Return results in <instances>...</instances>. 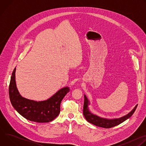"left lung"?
<instances>
[{"mask_svg":"<svg viewBox=\"0 0 146 146\" xmlns=\"http://www.w3.org/2000/svg\"><path fill=\"white\" fill-rule=\"evenodd\" d=\"M88 105H90V102L88 101L86 95H84V106H83V114L85 117L86 119L88 122L91 123L95 125L104 128H110L114 127L115 126L118 125L121 123L123 122V121L129 118L132 116V115L135 111L137 105H136L134 109L128 114L122 117L119 118H114V119H106L101 118L91 113L89 109H88Z\"/></svg>","mask_w":146,"mask_h":146,"instance_id":"1","label":"left lung"}]
</instances>
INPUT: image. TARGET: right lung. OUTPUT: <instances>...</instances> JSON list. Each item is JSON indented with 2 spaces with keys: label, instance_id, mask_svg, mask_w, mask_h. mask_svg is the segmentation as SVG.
Returning a JSON list of instances; mask_svg holds the SVG:
<instances>
[{
  "label": "right lung",
  "instance_id": "1",
  "mask_svg": "<svg viewBox=\"0 0 146 146\" xmlns=\"http://www.w3.org/2000/svg\"><path fill=\"white\" fill-rule=\"evenodd\" d=\"M15 68L12 73L9 85V97L13 108L23 117L36 122H49L59 114L62 100L69 88L66 87L59 90L52 97L44 101L36 102L29 100L21 95L16 87Z\"/></svg>",
  "mask_w": 146,
  "mask_h": 146
}]
</instances>
